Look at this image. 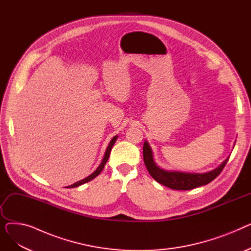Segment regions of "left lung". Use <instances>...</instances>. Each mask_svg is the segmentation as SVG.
I'll return each instance as SVG.
<instances>
[{
    "instance_id": "1",
    "label": "left lung",
    "mask_w": 251,
    "mask_h": 251,
    "mask_svg": "<svg viewBox=\"0 0 251 251\" xmlns=\"http://www.w3.org/2000/svg\"><path fill=\"white\" fill-rule=\"evenodd\" d=\"M228 160L229 157H227L218 168L206 173H186L179 172V171H168L159 167L155 163L150 143L147 140L143 143V161L151 176L162 185L175 190H190L206 185L220 175Z\"/></svg>"
}]
</instances>
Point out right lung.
<instances>
[{
  "label": "right lung",
  "instance_id": "1",
  "mask_svg": "<svg viewBox=\"0 0 251 251\" xmlns=\"http://www.w3.org/2000/svg\"><path fill=\"white\" fill-rule=\"evenodd\" d=\"M117 138H118V135L114 136V137L112 138V140L110 141V143H109V146H108L107 150H105V152H104V155H103V159H102L101 163L100 164V166L98 167V169L95 171V172L92 173V174H90L89 176H87L86 178H84V179H82V180H80V181H78V182H76V183L72 184V185L68 186L69 188H73V187H78V186H80V185H82V184L87 183V182L91 181L92 179H95L97 176H99V175L100 174V172L102 171V169H103L104 165L107 164V162H108V160H109V156H110V153H111V150H112V148H113V146H114V143L116 142Z\"/></svg>",
  "mask_w": 251,
  "mask_h": 251
}]
</instances>
